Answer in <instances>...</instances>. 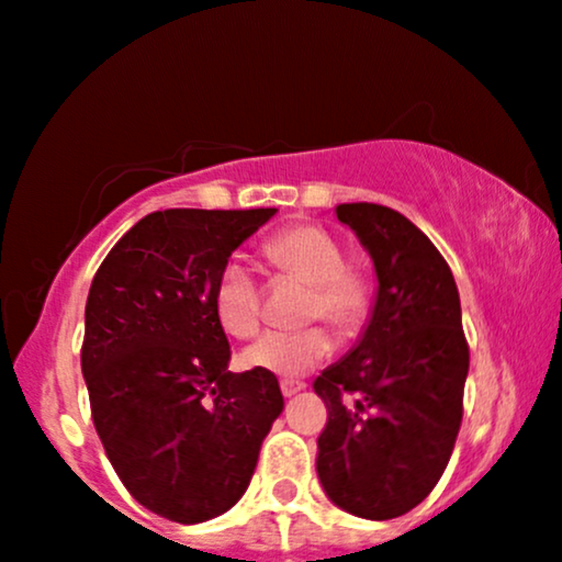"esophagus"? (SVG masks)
<instances>
[{"label": "esophagus", "mask_w": 562, "mask_h": 562, "mask_svg": "<svg viewBox=\"0 0 562 562\" xmlns=\"http://www.w3.org/2000/svg\"><path fill=\"white\" fill-rule=\"evenodd\" d=\"M303 387H305L303 380H290V378L280 380V391H282V395H285V398H290V395H295V393H301Z\"/></svg>", "instance_id": "esophagus-1"}]
</instances>
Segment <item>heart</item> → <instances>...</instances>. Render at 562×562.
Instances as JSON below:
<instances>
[{
    "instance_id": "obj_1",
    "label": "heart",
    "mask_w": 562,
    "mask_h": 562,
    "mask_svg": "<svg viewBox=\"0 0 562 562\" xmlns=\"http://www.w3.org/2000/svg\"><path fill=\"white\" fill-rule=\"evenodd\" d=\"M267 265L277 274L293 277L308 285L303 321L324 318L336 334L349 339L368 324L372 285L368 274L344 261V251L328 231L295 223L277 231L261 246ZM213 311L223 331L249 339L261 324V295L254 274L238 261H228L215 277ZM334 351V336L324 326L301 331H269L244 349L241 362L249 370L272 372L280 378H301Z\"/></svg>"
}]
</instances>
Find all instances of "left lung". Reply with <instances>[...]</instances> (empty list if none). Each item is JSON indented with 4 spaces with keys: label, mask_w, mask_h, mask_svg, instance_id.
<instances>
[{
    "label": "left lung",
    "mask_w": 562,
    "mask_h": 562,
    "mask_svg": "<svg viewBox=\"0 0 562 562\" xmlns=\"http://www.w3.org/2000/svg\"><path fill=\"white\" fill-rule=\"evenodd\" d=\"M378 274L355 349L313 391L326 403L316 470L326 496L362 519H395L442 477L462 422L470 349L452 269L406 215L336 205Z\"/></svg>",
    "instance_id": "1"
}]
</instances>
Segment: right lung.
<instances>
[{
    "instance_id": "obj_1",
    "label": "right lung",
    "mask_w": 562,
    "mask_h": 562,
    "mask_svg": "<svg viewBox=\"0 0 562 562\" xmlns=\"http://www.w3.org/2000/svg\"><path fill=\"white\" fill-rule=\"evenodd\" d=\"M274 207L140 218L97 269L85 311L92 422L133 498L179 525L228 512L282 414L272 372H231L215 277Z\"/></svg>"
}]
</instances>
